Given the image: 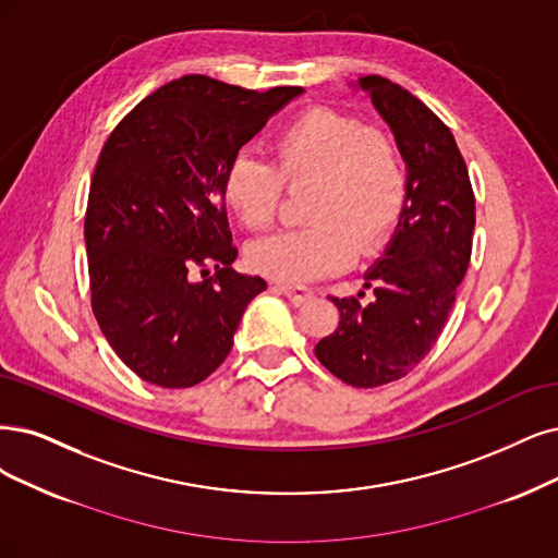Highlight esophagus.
<instances>
[{
	"label": "esophagus",
	"mask_w": 558,
	"mask_h": 558,
	"mask_svg": "<svg viewBox=\"0 0 558 558\" xmlns=\"http://www.w3.org/2000/svg\"><path fill=\"white\" fill-rule=\"evenodd\" d=\"M278 290L290 299L292 303H296V305H301V303H305V301H311L313 299V292L307 290V287H303V284H292V282H278L276 284Z\"/></svg>",
	"instance_id": "esophagus-1"
}]
</instances>
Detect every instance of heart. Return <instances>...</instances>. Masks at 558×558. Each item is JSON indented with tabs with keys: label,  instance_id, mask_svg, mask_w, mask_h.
I'll use <instances>...</instances> for the list:
<instances>
[{
	"label": "heart",
	"instance_id": "b5f03b06",
	"mask_svg": "<svg viewBox=\"0 0 558 558\" xmlns=\"http://www.w3.org/2000/svg\"><path fill=\"white\" fill-rule=\"evenodd\" d=\"M287 183L313 181L305 218L313 225L278 232L247 247L255 271L307 282L375 255L393 234L407 202V172L396 142L384 131L328 108L305 110L274 137V165L236 151L225 162L220 193L247 230H266Z\"/></svg>",
	"mask_w": 558,
	"mask_h": 558
}]
</instances>
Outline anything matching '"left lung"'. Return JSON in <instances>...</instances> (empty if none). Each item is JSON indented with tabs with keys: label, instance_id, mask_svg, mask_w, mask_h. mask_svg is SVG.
<instances>
[{
	"label": "left lung",
	"instance_id": "left-lung-1",
	"mask_svg": "<svg viewBox=\"0 0 558 558\" xmlns=\"http://www.w3.org/2000/svg\"><path fill=\"white\" fill-rule=\"evenodd\" d=\"M352 87L396 137L407 202L384 255L363 274L373 296L333 299L340 322L315 354L344 384L375 388L409 375L435 347L471 259L476 202L456 137L435 112L379 75Z\"/></svg>",
	"mask_w": 558,
	"mask_h": 558
}]
</instances>
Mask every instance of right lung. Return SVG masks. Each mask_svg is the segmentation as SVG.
Masks as SVG:
<instances>
[{"label": "right lung", "mask_w": 558, "mask_h": 558, "mask_svg": "<svg viewBox=\"0 0 558 558\" xmlns=\"http://www.w3.org/2000/svg\"><path fill=\"white\" fill-rule=\"evenodd\" d=\"M301 94L183 75L137 102L102 147L85 216L92 307L114 354L144 381L191 388L209 377L247 303L266 290L259 276L232 268L220 177Z\"/></svg>", "instance_id": "right-lung-1"}]
</instances>
